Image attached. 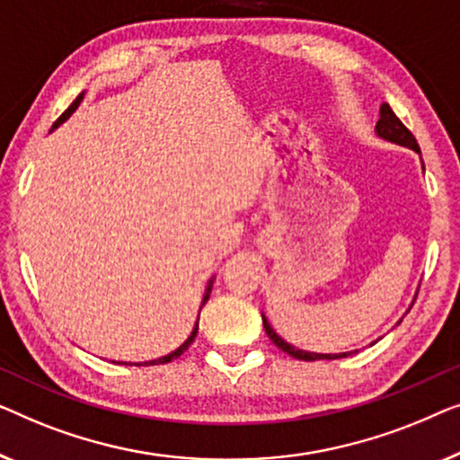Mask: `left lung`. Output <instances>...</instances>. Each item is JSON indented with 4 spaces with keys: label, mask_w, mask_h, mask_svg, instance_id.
<instances>
[{
    "label": "left lung",
    "mask_w": 460,
    "mask_h": 460,
    "mask_svg": "<svg viewBox=\"0 0 460 460\" xmlns=\"http://www.w3.org/2000/svg\"><path fill=\"white\" fill-rule=\"evenodd\" d=\"M375 133H377L381 139L392 141V144H396V146L409 147V150L417 152L419 156H421V150H419L417 139L412 137V133L402 125V122H400V119H398L396 114H394V110L387 106V103H381L379 120H377V125H375ZM423 171H425V166H423ZM262 325H264V332H267L270 341H273L277 348H281L283 352H288L289 357H294L297 360H333V358H346V357H350V354L357 352V350H350V352H340V354H319V352L300 350V348H296V346L289 344V341L283 340L281 335H277L275 329L269 325L267 316H264V314H262ZM373 344H375V341H373Z\"/></svg>",
    "instance_id": "1"
}]
</instances>
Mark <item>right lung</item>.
<instances>
[{
	"mask_svg": "<svg viewBox=\"0 0 460 460\" xmlns=\"http://www.w3.org/2000/svg\"><path fill=\"white\" fill-rule=\"evenodd\" d=\"M83 95H85V92H83V93H79V95H76V100H75L73 103H70V106H68V110H66V112H64V114L60 116V119H58V120L54 122V127H51V131H54V128H58V127H60V125H62V122H64V120H66V119H68V116H70V114H73L76 108H79V103L83 102ZM212 283H215V277H212V279L208 281V286H206V292H204V297H202V306H204V304H206V302H208V297H210V292H212ZM198 323H199V314H198V321H196V325H193V329H191L190 338H187V340L183 341V344H181V346L177 348V350H172L171 354H166V357H160V358H154V360H146V362H119V365H135V367H150V365H164V362H171L172 358H179V357H181V354H183V352L187 350V348H190V346H191V341H193V340H196V335H198ZM114 362H116V360H114Z\"/></svg>",
	"mask_w": 460,
	"mask_h": 460,
	"instance_id": "right-lung-1",
	"label": "right lung"
}]
</instances>
